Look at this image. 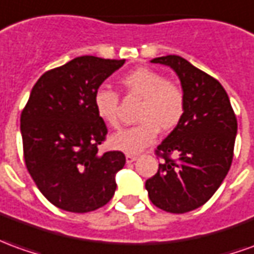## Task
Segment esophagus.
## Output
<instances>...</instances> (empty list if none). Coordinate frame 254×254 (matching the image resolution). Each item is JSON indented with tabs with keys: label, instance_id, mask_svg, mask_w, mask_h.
<instances>
[{
	"label": "esophagus",
	"instance_id": "esophagus-1",
	"mask_svg": "<svg viewBox=\"0 0 254 254\" xmlns=\"http://www.w3.org/2000/svg\"><path fill=\"white\" fill-rule=\"evenodd\" d=\"M137 159V155H134V154H127V164H132Z\"/></svg>",
	"mask_w": 254,
	"mask_h": 254
}]
</instances>
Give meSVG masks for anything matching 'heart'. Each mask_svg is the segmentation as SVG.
I'll return each mask as SVG.
<instances>
[{"mask_svg":"<svg viewBox=\"0 0 254 254\" xmlns=\"http://www.w3.org/2000/svg\"><path fill=\"white\" fill-rule=\"evenodd\" d=\"M127 95L141 99L136 127L124 129L110 137L115 150L139 152L155 141L159 129L172 130L179 125L184 114V96L176 85L148 67H139L121 79ZM95 109L97 115L109 127H120V99L114 90L100 88L96 90Z\"/></svg>","mask_w":254,"mask_h":254,"instance_id":"b5f03b06","label":"heart"}]
</instances>
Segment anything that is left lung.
Instances as JSON below:
<instances>
[{
	"label": "left lung",
	"instance_id": "obj_1",
	"mask_svg": "<svg viewBox=\"0 0 254 254\" xmlns=\"http://www.w3.org/2000/svg\"><path fill=\"white\" fill-rule=\"evenodd\" d=\"M151 63L170 67L180 79L184 114L158 145L164 158L145 182L150 201L169 213H186L206 203L226 179L234 155L237 118L228 95L217 79L176 55ZM176 152V161L169 155Z\"/></svg>",
	"mask_w": 254,
	"mask_h": 254
}]
</instances>
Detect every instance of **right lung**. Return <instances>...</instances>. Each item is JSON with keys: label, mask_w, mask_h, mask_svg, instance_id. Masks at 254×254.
I'll return each mask as SVG.
<instances>
[{"label": "right lung", "mask_w": 254, "mask_h": 254, "mask_svg": "<svg viewBox=\"0 0 254 254\" xmlns=\"http://www.w3.org/2000/svg\"><path fill=\"white\" fill-rule=\"evenodd\" d=\"M122 60L79 56L47 71L33 86L20 117L24 161L42 195L55 206L86 213L104 206L124 168L121 151L99 152L107 127L93 97Z\"/></svg>", "instance_id": "add662e5"}]
</instances>
